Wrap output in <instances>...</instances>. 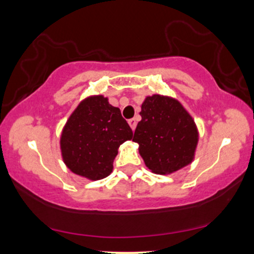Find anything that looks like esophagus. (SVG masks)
Instances as JSON below:
<instances>
[{
	"label": "esophagus",
	"mask_w": 254,
	"mask_h": 254,
	"mask_svg": "<svg viewBox=\"0 0 254 254\" xmlns=\"http://www.w3.org/2000/svg\"><path fill=\"white\" fill-rule=\"evenodd\" d=\"M129 125H130L131 129H132V131L135 130L136 129V125H137V119H135V118L129 119Z\"/></svg>",
	"instance_id": "esophagus-1"
}]
</instances>
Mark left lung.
Here are the masks:
<instances>
[{"label":"left lung","instance_id":"1","mask_svg":"<svg viewBox=\"0 0 254 254\" xmlns=\"http://www.w3.org/2000/svg\"><path fill=\"white\" fill-rule=\"evenodd\" d=\"M132 141L139 155L155 174H172L190 165L199 139L197 125L177 99L153 94L141 106Z\"/></svg>","mask_w":254,"mask_h":254}]
</instances>
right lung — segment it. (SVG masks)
Wrapping results in <instances>:
<instances>
[{
    "label": "right lung",
    "mask_w": 254,
    "mask_h": 254,
    "mask_svg": "<svg viewBox=\"0 0 254 254\" xmlns=\"http://www.w3.org/2000/svg\"><path fill=\"white\" fill-rule=\"evenodd\" d=\"M131 138L121 110L104 95H90L77 105L61 133L63 162L77 176L104 179L112 173L119 145Z\"/></svg>",
    "instance_id": "obj_1"
}]
</instances>
